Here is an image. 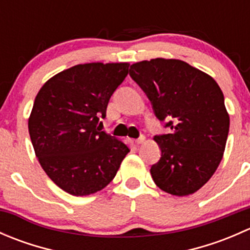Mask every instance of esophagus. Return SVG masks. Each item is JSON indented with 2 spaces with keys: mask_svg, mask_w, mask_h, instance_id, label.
<instances>
[{
  "mask_svg": "<svg viewBox=\"0 0 250 250\" xmlns=\"http://www.w3.org/2000/svg\"><path fill=\"white\" fill-rule=\"evenodd\" d=\"M145 140H146V138L144 137V135H141V137L139 138V139L135 140V144H137V145H141V144L145 143Z\"/></svg>",
  "mask_w": 250,
  "mask_h": 250,
  "instance_id": "1",
  "label": "esophagus"
}]
</instances>
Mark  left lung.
<instances>
[{
	"label": "left lung",
	"mask_w": 250,
	"mask_h": 250,
	"mask_svg": "<svg viewBox=\"0 0 250 250\" xmlns=\"http://www.w3.org/2000/svg\"><path fill=\"white\" fill-rule=\"evenodd\" d=\"M129 75L152 103L169 134L156 135L161 158L151 167L156 185L173 196L195 193L223 160L230 128L224 94L213 77L179 59L130 65Z\"/></svg>",
	"instance_id": "1"
}]
</instances>
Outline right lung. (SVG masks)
<instances>
[{
    "mask_svg": "<svg viewBox=\"0 0 250 250\" xmlns=\"http://www.w3.org/2000/svg\"><path fill=\"white\" fill-rule=\"evenodd\" d=\"M128 62H87L54 75L37 93L29 117L35 155L50 180L72 196L103 190L129 152L99 129Z\"/></svg>",
    "mask_w": 250,
    "mask_h": 250,
    "instance_id": "add662e5",
    "label": "right lung"
}]
</instances>
